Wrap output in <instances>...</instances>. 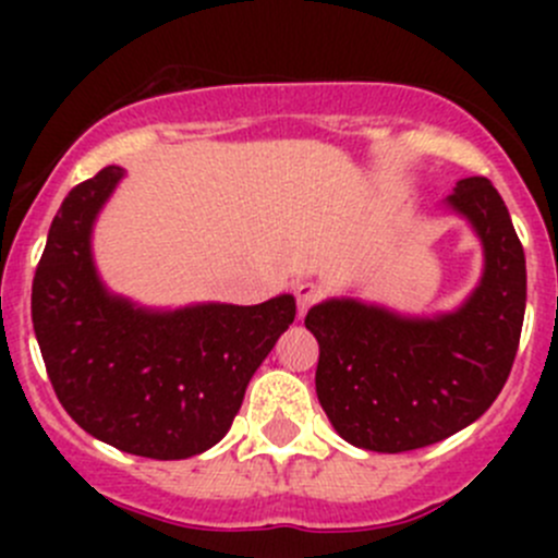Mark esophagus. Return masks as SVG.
Listing matches in <instances>:
<instances>
[{"label":"esophagus","instance_id":"esophagus-1","mask_svg":"<svg viewBox=\"0 0 558 558\" xmlns=\"http://www.w3.org/2000/svg\"><path fill=\"white\" fill-rule=\"evenodd\" d=\"M294 296H296V305H300V315H305L315 302L324 296V289H320L318 283H313V280H302V283H296Z\"/></svg>","mask_w":558,"mask_h":558}]
</instances>
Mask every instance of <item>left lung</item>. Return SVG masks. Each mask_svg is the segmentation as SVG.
<instances>
[{"instance_id":"left-lung-1","label":"left lung","mask_w":558,"mask_h":558,"mask_svg":"<svg viewBox=\"0 0 558 558\" xmlns=\"http://www.w3.org/2000/svg\"><path fill=\"white\" fill-rule=\"evenodd\" d=\"M448 205L483 245V278L464 305L408 318L359 300H326L305 326L318 340L315 393L342 440L378 453L426 448L481 418L519 351L526 258L488 178L456 183Z\"/></svg>"}]
</instances>
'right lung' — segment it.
Segmentation results:
<instances>
[{"label": "right lung", "mask_w": 558, "mask_h": 558, "mask_svg": "<svg viewBox=\"0 0 558 558\" xmlns=\"http://www.w3.org/2000/svg\"><path fill=\"white\" fill-rule=\"evenodd\" d=\"M121 167L66 194L32 283V320L61 408L107 446L145 459H189L216 446L247 380L296 315L291 294L262 305L145 311L110 294L92 229Z\"/></svg>", "instance_id": "1"}]
</instances>
